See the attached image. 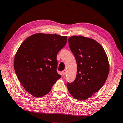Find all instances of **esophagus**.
<instances>
[{"label":"esophagus","instance_id":"obj_1","mask_svg":"<svg viewBox=\"0 0 123 123\" xmlns=\"http://www.w3.org/2000/svg\"><path fill=\"white\" fill-rule=\"evenodd\" d=\"M62 74L63 75H65L66 74V70H64L62 72Z\"/></svg>","mask_w":123,"mask_h":123}]
</instances>
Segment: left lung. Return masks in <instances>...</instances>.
<instances>
[{"instance_id":"1","label":"left lung","mask_w":123,"mask_h":123,"mask_svg":"<svg viewBox=\"0 0 123 123\" xmlns=\"http://www.w3.org/2000/svg\"><path fill=\"white\" fill-rule=\"evenodd\" d=\"M68 42L76 59L77 75L73 82L67 83V87L75 99L84 100L105 84L109 73V60L103 47L94 39L73 36Z\"/></svg>"}]
</instances>
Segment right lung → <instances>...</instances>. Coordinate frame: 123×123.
I'll return each mask as SVG.
<instances>
[{
    "label": "right lung",
    "mask_w": 123,
    "mask_h": 123,
    "mask_svg": "<svg viewBox=\"0 0 123 123\" xmlns=\"http://www.w3.org/2000/svg\"><path fill=\"white\" fill-rule=\"evenodd\" d=\"M67 37L56 34H35L23 41L15 55L14 68L24 89L35 97L51 91L61 75L57 73V53Z\"/></svg>",
    "instance_id": "add662e5"
}]
</instances>
